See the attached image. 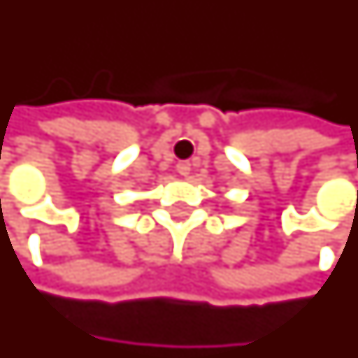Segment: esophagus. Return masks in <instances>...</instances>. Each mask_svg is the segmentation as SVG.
Listing matches in <instances>:
<instances>
[{
	"label": "esophagus",
	"instance_id": "esophagus-1",
	"mask_svg": "<svg viewBox=\"0 0 358 358\" xmlns=\"http://www.w3.org/2000/svg\"><path fill=\"white\" fill-rule=\"evenodd\" d=\"M177 171H179V176H182V177L189 176V173H190V162H187V160L179 162V164H177Z\"/></svg>",
	"mask_w": 358,
	"mask_h": 358
}]
</instances>
